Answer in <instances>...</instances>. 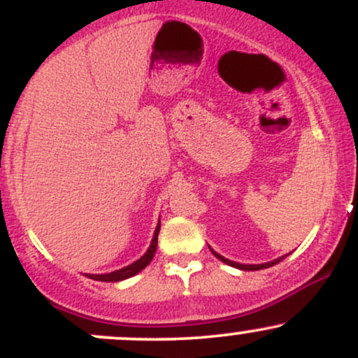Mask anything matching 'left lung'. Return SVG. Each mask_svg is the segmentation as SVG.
I'll return each instance as SVG.
<instances>
[{"label":"left lung","instance_id":"8db88e82","mask_svg":"<svg viewBox=\"0 0 358 358\" xmlns=\"http://www.w3.org/2000/svg\"><path fill=\"white\" fill-rule=\"evenodd\" d=\"M208 248H210V245H208ZM210 250H212L213 256H215L217 259H219V261L225 262V264L232 266V268H237V269H241V271H259V269L271 268V266L278 264L279 261H282V259H285V257L287 256V254H286V256L278 257V259H274V261H269V262H262V264H241V262H234V261H231V259H225L224 256H220V254H219V252H215V250H213L212 248H210Z\"/></svg>","mask_w":358,"mask_h":358}]
</instances>
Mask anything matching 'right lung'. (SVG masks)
<instances>
[{
    "label": "right lung",
    "instance_id": "add662e5",
    "mask_svg": "<svg viewBox=\"0 0 358 358\" xmlns=\"http://www.w3.org/2000/svg\"><path fill=\"white\" fill-rule=\"evenodd\" d=\"M158 234H159V220H158V225H156V229H155L153 239H151L150 248H148L146 252L143 254V256L139 257L138 261H134L133 264L126 266V268H121V269H117V271H113V273H108V274H85V276L90 278V279H94V281L117 282V281H122V279L133 278L134 274L141 273V271L145 269L148 264H150L151 259H153V256H155L156 245H158Z\"/></svg>",
    "mask_w": 358,
    "mask_h": 358
}]
</instances>
